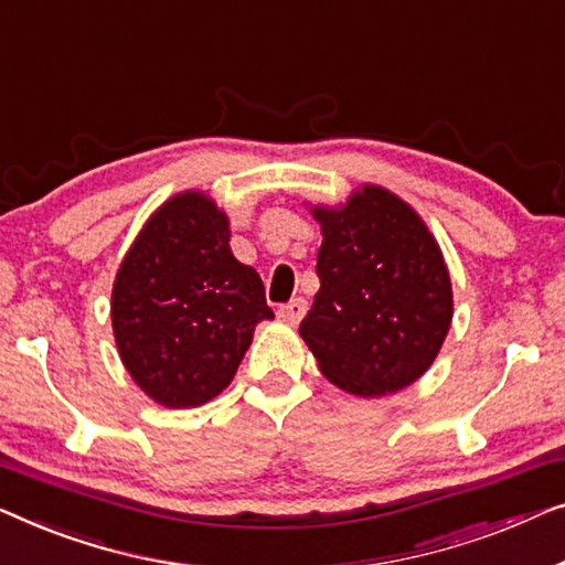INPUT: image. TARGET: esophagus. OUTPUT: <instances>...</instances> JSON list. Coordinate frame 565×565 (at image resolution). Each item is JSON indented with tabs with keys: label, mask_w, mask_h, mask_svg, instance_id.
Instances as JSON below:
<instances>
[{
	"label": "esophagus",
	"mask_w": 565,
	"mask_h": 565,
	"mask_svg": "<svg viewBox=\"0 0 565 565\" xmlns=\"http://www.w3.org/2000/svg\"><path fill=\"white\" fill-rule=\"evenodd\" d=\"M305 312H307V301L301 299V297H297V299H291L289 305H284L279 309V320L289 322V324H299L301 317H305Z\"/></svg>",
	"instance_id": "esophagus-1"
}]
</instances>
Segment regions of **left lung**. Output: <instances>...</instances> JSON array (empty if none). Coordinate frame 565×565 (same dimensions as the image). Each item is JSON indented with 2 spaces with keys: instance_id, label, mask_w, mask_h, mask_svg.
<instances>
[{
  "instance_id": "8db88e82",
  "label": "left lung",
  "mask_w": 565,
  "mask_h": 565,
  "mask_svg": "<svg viewBox=\"0 0 565 565\" xmlns=\"http://www.w3.org/2000/svg\"><path fill=\"white\" fill-rule=\"evenodd\" d=\"M309 212L322 227L320 291L301 340L343 392H402L430 369L450 330L452 286L438 241L407 202L376 184Z\"/></svg>"
}]
</instances>
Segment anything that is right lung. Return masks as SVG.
Masks as SVG:
<instances>
[{"instance_id": "add662e5", "label": "right lung", "mask_w": 565, "mask_h": 565, "mask_svg": "<svg viewBox=\"0 0 565 565\" xmlns=\"http://www.w3.org/2000/svg\"><path fill=\"white\" fill-rule=\"evenodd\" d=\"M113 332L135 384L171 409L200 407L233 381L260 320L256 268L230 250V220L204 192L150 214L117 268Z\"/></svg>"}]
</instances>
